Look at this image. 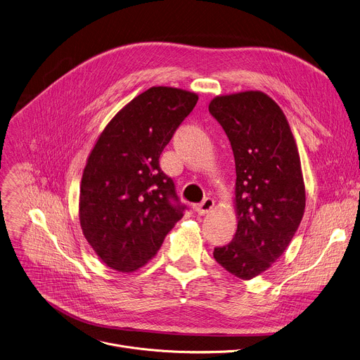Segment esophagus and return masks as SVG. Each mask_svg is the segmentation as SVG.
Masks as SVG:
<instances>
[{"instance_id":"obj_1","label":"esophagus","mask_w":360,"mask_h":360,"mask_svg":"<svg viewBox=\"0 0 360 360\" xmlns=\"http://www.w3.org/2000/svg\"><path fill=\"white\" fill-rule=\"evenodd\" d=\"M213 207H214V200H213V198H210V197H206L200 205H195L194 206L195 212L200 214V216H205V214L210 213Z\"/></svg>"}]
</instances>
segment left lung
Instances as JSON below:
<instances>
[{
  "label": "left lung",
  "mask_w": 360,
  "mask_h": 360,
  "mask_svg": "<svg viewBox=\"0 0 360 360\" xmlns=\"http://www.w3.org/2000/svg\"><path fill=\"white\" fill-rule=\"evenodd\" d=\"M209 111L226 131L236 163L237 230L213 256L231 274L250 281L285 253L302 221L300 155L283 110L263 91L217 96Z\"/></svg>",
  "instance_id": "1"
}]
</instances>
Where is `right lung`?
<instances>
[{"instance_id": "obj_1", "label": "right lung", "mask_w": 360, "mask_h": 360, "mask_svg": "<svg viewBox=\"0 0 360 360\" xmlns=\"http://www.w3.org/2000/svg\"><path fill=\"white\" fill-rule=\"evenodd\" d=\"M197 100L176 87L146 90L110 120L87 158L79 226L101 262L117 271L143 267L183 217L158 158Z\"/></svg>"}]
</instances>
